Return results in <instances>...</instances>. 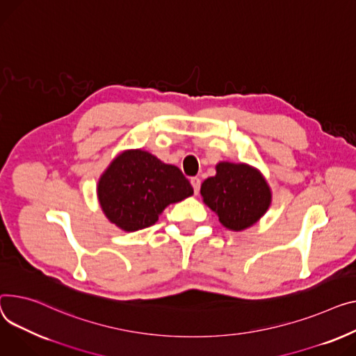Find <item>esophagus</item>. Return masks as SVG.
<instances>
[{
  "instance_id": "1",
  "label": "esophagus",
  "mask_w": 356,
  "mask_h": 356,
  "mask_svg": "<svg viewBox=\"0 0 356 356\" xmlns=\"http://www.w3.org/2000/svg\"><path fill=\"white\" fill-rule=\"evenodd\" d=\"M191 183H192V187H193V191H195V195H197L199 191H200V183H202V180H200L199 177H192V179H191Z\"/></svg>"
}]
</instances>
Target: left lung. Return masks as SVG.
<instances>
[{
	"label": "left lung",
	"instance_id": "1",
	"mask_svg": "<svg viewBox=\"0 0 356 356\" xmlns=\"http://www.w3.org/2000/svg\"><path fill=\"white\" fill-rule=\"evenodd\" d=\"M203 203L229 230L242 232L257 223L272 203L270 187L256 168L246 163L219 161L216 175L202 183Z\"/></svg>",
	"mask_w": 356,
	"mask_h": 356
}]
</instances>
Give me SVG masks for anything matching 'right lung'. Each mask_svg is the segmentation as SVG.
I'll return each mask as SVG.
<instances>
[{
    "label": "right lung",
    "mask_w": 356,
    "mask_h": 356,
    "mask_svg": "<svg viewBox=\"0 0 356 356\" xmlns=\"http://www.w3.org/2000/svg\"><path fill=\"white\" fill-rule=\"evenodd\" d=\"M193 195V187L173 164L131 149L111 160L97 183L106 218L124 232L149 227L172 203Z\"/></svg>",
    "instance_id": "obj_1"
}]
</instances>
